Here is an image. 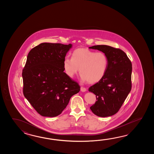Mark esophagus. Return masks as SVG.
Segmentation results:
<instances>
[{
    "instance_id": "obj_1",
    "label": "esophagus",
    "mask_w": 154,
    "mask_h": 154,
    "mask_svg": "<svg viewBox=\"0 0 154 154\" xmlns=\"http://www.w3.org/2000/svg\"><path fill=\"white\" fill-rule=\"evenodd\" d=\"M80 90H81L82 92H85L86 91V88H84V87H82H82L80 88Z\"/></svg>"
}]
</instances>
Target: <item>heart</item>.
<instances>
[{
  "instance_id": "b5f03b06",
  "label": "heart",
  "mask_w": 154,
  "mask_h": 154,
  "mask_svg": "<svg viewBox=\"0 0 154 154\" xmlns=\"http://www.w3.org/2000/svg\"><path fill=\"white\" fill-rule=\"evenodd\" d=\"M72 58L66 57L63 61L64 71L70 78L74 77L79 69L82 80L90 84L100 82L104 77L108 63L105 53L79 48L72 52Z\"/></svg>"
}]
</instances>
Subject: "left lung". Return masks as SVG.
<instances>
[{
	"mask_svg": "<svg viewBox=\"0 0 154 154\" xmlns=\"http://www.w3.org/2000/svg\"><path fill=\"white\" fill-rule=\"evenodd\" d=\"M89 48L104 53L108 60L104 77L88 88L97 100L90 109L98 117L111 116L118 112L131 91L132 64L125 53L119 48L107 45Z\"/></svg>",
	"mask_w": 154,
	"mask_h": 154,
	"instance_id": "1",
	"label": "left lung"
}]
</instances>
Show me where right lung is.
Returning <instances> with one entry per match:
<instances>
[{
  "label": "right lung",
  "mask_w": 154,
  "mask_h": 154,
  "mask_svg": "<svg viewBox=\"0 0 154 154\" xmlns=\"http://www.w3.org/2000/svg\"><path fill=\"white\" fill-rule=\"evenodd\" d=\"M72 47L42 43L28 54L22 72L23 94L34 109L44 117L62 113L80 87L64 72L63 61Z\"/></svg>",
  "instance_id": "1"
}]
</instances>
